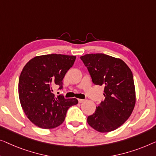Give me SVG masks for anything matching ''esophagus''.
Returning a JSON list of instances; mask_svg holds the SVG:
<instances>
[{
  "instance_id": "34e87169",
  "label": "esophagus",
  "mask_w": 156,
  "mask_h": 156,
  "mask_svg": "<svg viewBox=\"0 0 156 156\" xmlns=\"http://www.w3.org/2000/svg\"><path fill=\"white\" fill-rule=\"evenodd\" d=\"M85 101V100H83V99H78V102L79 103H82V102H84Z\"/></svg>"
}]
</instances>
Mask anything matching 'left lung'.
I'll use <instances>...</instances> for the list:
<instances>
[{
	"label": "left lung",
	"mask_w": 156,
	"mask_h": 156,
	"mask_svg": "<svg viewBox=\"0 0 156 156\" xmlns=\"http://www.w3.org/2000/svg\"><path fill=\"white\" fill-rule=\"evenodd\" d=\"M95 85L105 86V99L96 107L87 122L101 133L112 131L129 119L136 104L133 74L126 63L104 54H89L80 57Z\"/></svg>",
	"instance_id": "left-lung-1"
}]
</instances>
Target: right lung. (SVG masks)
<instances>
[{
    "instance_id": "right-lung-1",
    "label": "right lung",
    "mask_w": 156,
    "mask_h": 156,
    "mask_svg": "<svg viewBox=\"0 0 156 156\" xmlns=\"http://www.w3.org/2000/svg\"><path fill=\"white\" fill-rule=\"evenodd\" d=\"M76 57L63 54L37 56L26 63L19 78L18 94L22 109L28 119L41 129H54L65 119L66 112L78 101L54 97L52 87L59 85Z\"/></svg>"
}]
</instances>
